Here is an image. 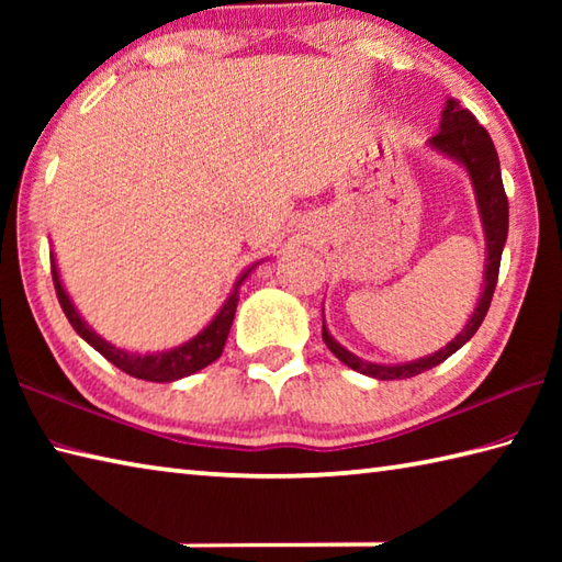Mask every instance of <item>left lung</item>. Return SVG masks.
Returning a JSON list of instances; mask_svg holds the SVG:
<instances>
[{
  "mask_svg": "<svg viewBox=\"0 0 562 562\" xmlns=\"http://www.w3.org/2000/svg\"><path fill=\"white\" fill-rule=\"evenodd\" d=\"M439 128L441 131L436 133V136H431L429 146L443 156L459 160L471 176L475 201H479L483 233H486V250H488L486 280H483L479 307L473 310V317L469 319V325L463 327L461 335H456L449 345L439 351H434L431 357L408 361V364H374V361L359 359L341 345H337L327 331V325H322V339H325V345L329 347L331 355H335L339 361H345V364L349 369H355V372H361L374 379H386V382L389 379H408L426 372V369H434L436 364H441L443 359H449L456 349H461L465 341L475 335V329L481 327V322L491 307L493 290H496V282H498L503 245H506V237H508V198H506V190H503L498 154L488 136V131L475 121V116L469 109H463L461 103L453 99L446 101Z\"/></svg>",
  "mask_w": 562,
  "mask_h": 562,
  "instance_id": "left-lung-1",
  "label": "left lung"
}]
</instances>
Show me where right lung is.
I'll return each instance as SVG.
<instances>
[{
    "mask_svg": "<svg viewBox=\"0 0 562 562\" xmlns=\"http://www.w3.org/2000/svg\"><path fill=\"white\" fill-rule=\"evenodd\" d=\"M247 274H250V270H245L240 274V280L235 282L231 297L225 300L221 312H217L215 319L201 331V335H195L193 339L176 349L158 351V355H133V351L119 349V347H113L111 341L101 339L97 331H93L87 322L81 319V315L76 312V307L69 300V294H66V290H64V284L59 280V270H56V262L52 255V280H54L56 297H59L64 315L71 322L76 335H79L81 339H87L89 345L99 351V355L106 357L113 367L121 369V372H126L136 379H146V382H176V379H183V376L201 372L203 367L213 364V361L223 355L225 339H227V335H231V327L235 319L237 300H240V292L237 290H240V284Z\"/></svg>",
    "mask_w": 562,
    "mask_h": 562,
    "instance_id": "1",
    "label": "right lung"
}]
</instances>
